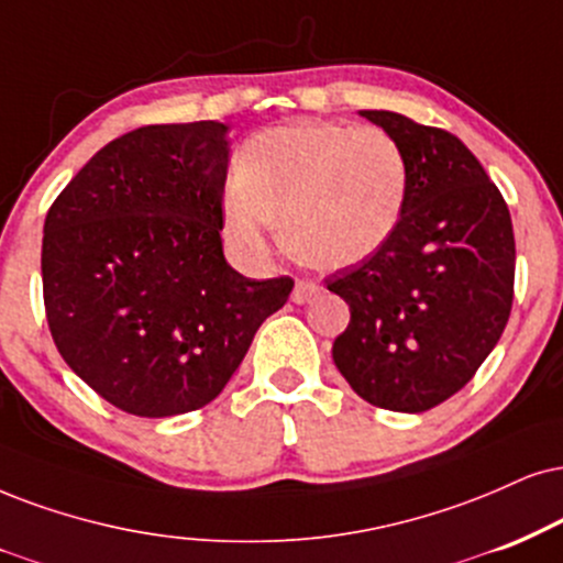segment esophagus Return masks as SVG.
<instances>
[{
    "mask_svg": "<svg viewBox=\"0 0 563 563\" xmlns=\"http://www.w3.org/2000/svg\"><path fill=\"white\" fill-rule=\"evenodd\" d=\"M318 292H321V287H318V284H313V282H302V279H300V282L295 284V289H292V302L305 305V302L316 300Z\"/></svg>",
    "mask_w": 563,
    "mask_h": 563,
    "instance_id": "34e87169",
    "label": "esophagus"
}]
</instances>
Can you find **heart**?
I'll list each match as a JSON object with an SVG mask.
<instances>
[{"mask_svg":"<svg viewBox=\"0 0 563 563\" xmlns=\"http://www.w3.org/2000/svg\"><path fill=\"white\" fill-rule=\"evenodd\" d=\"M407 192L409 162L391 133L295 122L245 143L240 177L224 190V217L250 247H261L271 221H282L292 258L313 268H346L391 240Z\"/></svg>","mask_w":563,"mask_h":563,"instance_id":"obj_1","label":"heart"}]
</instances>
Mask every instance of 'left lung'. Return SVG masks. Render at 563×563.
<instances>
[{
	"instance_id": "8db88e82",
	"label": "left lung",
	"mask_w": 563,
	"mask_h": 563,
	"mask_svg": "<svg viewBox=\"0 0 563 563\" xmlns=\"http://www.w3.org/2000/svg\"><path fill=\"white\" fill-rule=\"evenodd\" d=\"M409 162L401 221L376 255L336 271L350 305L334 363L357 397L426 412L454 397L501 339L515 302V229L506 200L460 137L397 112H360Z\"/></svg>"
}]
</instances>
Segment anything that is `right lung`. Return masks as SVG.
<instances>
[{
    "label": "right lung",
    "mask_w": 563,
    "mask_h": 563,
    "mask_svg": "<svg viewBox=\"0 0 563 563\" xmlns=\"http://www.w3.org/2000/svg\"><path fill=\"white\" fill-rule=\"evenodd\" d=\"M227 124H148L69 179L44 221L41 279L59 355L109 405L172 418L221 394L292 276L224 261Z\"/></svg>",
    "instance_id": "add662e5"
}]
</instances>
